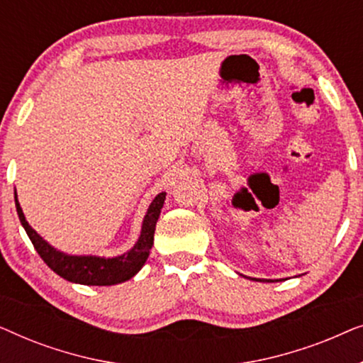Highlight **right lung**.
<instances>
[{
    "label": "right lung",
    "instance_id": "add662e5",
    "mask_svg": "<svg viewBox=\"0 0 363 363\" xmlns=\"http://www.w3.org/2000/svg\"><path fill=\"white\" fill-rule=\"evenodd\" d=\"M16 201V211L19 221L26 230L29 240H31L34 250L41 256V259L51 267V269L64 279L77 282V284L86 286H112L130 279L140 271V267L145 264L148 252L153 246V233L160 210L165 201V193L155 196L148 208L145 220L142 225V233L138 238L137 245L132 247L125 255L117 257H96V256H67L49 246L31 226L28 225L26 218L23 215L21 206Z\"/></svg>",
    "mask_w": 363,
    "mask_h": 363
}]
</instances>
